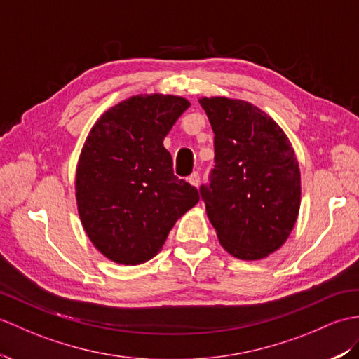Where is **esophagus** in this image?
Listing matches in <instances>:
<instances>
[{
  "mask_svg": "<svg viewBox=\"0 0 359 359\" xmlns=\"http://www.w3.org/2000/svg\"><path fill=\"white\" fill-rule=\"evenodd\" d=\"M188 182H189L193 187H198V185H200V176H198V172H193V174H191V176L188 177Z\"/></svg>",
  "mask_w": 359,
  "mask_h": 359,
  "instance_id": "34e87169",
  "label": "esophagus"
}]
</instances>
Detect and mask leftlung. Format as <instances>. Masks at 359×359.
Returning <instances> with one entry per match:
<instances>
[{"label":"left lung","mask_w":359,"mask_h":359,"mask_svg":"<svg viewBox=\"0 0 359 359\" xmlns=\"http://www.w3.org/2000/svg\"><path fill=\"white\" fill-rule=\"evenodd\" d=\"M214 131V170L200 187L220 245L240 260L283 246L298 217L302 177L286 133L254 104L200 97Z\"/></svg>","instance_id":"8db88e82"}]
</instances>
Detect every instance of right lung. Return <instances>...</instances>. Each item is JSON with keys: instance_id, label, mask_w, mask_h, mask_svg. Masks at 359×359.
Wrapping results in <instances>:
<instances>
[{"instance_id": "add662e5", "label": "right lung", "mask_w": 359, "mask_h": 359, "mask_svg": "<svg viewBox=\"0 0 359 359\" xmlns=\"http://www.w3.org/2000/svg\"><path fill=\"white\" fill-rule=\"evenodd\" d=\"M188 107L182 96H131L90 130L76 166V203L86 234L108 260L148 262L200 200L196 187L174 176L163 147Z\"/></svg>"}]
</instances>
